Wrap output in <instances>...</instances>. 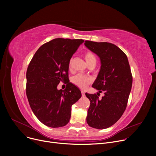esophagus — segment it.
Instances as JSON below:
<instances>
[{
	"instance_id": "1",
	"label": "esophagus",
	"mask_w": 156,
	"mask_h": 156,
	"mask_svg": "<svg viewBox=\"0 0 156 156\" xmlns=\"http://www.w3.org/2000/svg\"><path fill=\"white\" fill-rule=\"evenodd\" d=\"M81 95H82V97L85 96V93L84 91H81Z\"/></svg>"
}]
</instances>
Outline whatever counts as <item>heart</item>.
Segmentation results:
<instances>
[{
	"instance_id": "1",
	"label": "heart",
	"mask_w": 156,
	"mask_h": 156,
	"mask_svg": "<svg viewBox=\"0 0 156 156\" xmlns=\"http://www.w3.org/2000/svg\"><path fill=\"white\" fill-rule=\"evenodd\" d=\"M84 57L87 64L88 65V66L92 64H94V65L96 64V62H97L96 56L92 52L86 51L84 53ZM68 66L69 70L72 69V68H73L72 58H71L69 60ZM71 81L73 84H74L78 88H80V89H82V90H85L92 82V80L90 78L83 75H80V74L73 76L71 78Z\"/></svg>"
}]
</instances>
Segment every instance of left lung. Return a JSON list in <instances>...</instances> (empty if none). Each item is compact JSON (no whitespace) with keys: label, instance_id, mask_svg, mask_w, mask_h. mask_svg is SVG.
<instances>
[{"label":"left lung","instance_id":"1","mask_svg":"<svg viewBox=\"0 0 156 156\" xmlns=\"http://www.w3.org/2000/svg\"><path fill=\"white\" fill-rule=\"evenodd\" d=\"M85 46L100 57L101 68L92 87L105 95L85 94L90 101L87 122L97 129L108 128L119 119L128 104L133 77L126 55L111 43L85 40Z\"/></svg>","mask_w":156,"mask_h":156}]
</instances>
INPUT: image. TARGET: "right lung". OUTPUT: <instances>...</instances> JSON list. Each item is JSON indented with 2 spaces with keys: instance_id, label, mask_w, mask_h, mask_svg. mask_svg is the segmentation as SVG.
<instances>
[{
  "instance_id": "right-lung-1",
  "label": "right lung",
  "mask_w": 156,
  "mask_h": 156,
  "mask_svg": "<svg viewBox=\"0 0 156 156\" xmlns=\"http://www.w3.org/2000/svg\"><path fill=\"white\" fill-rule=\"evenodd\" d=\"M82 39L55 38L41 46L27 71L26 93L32 111L42 123L51 128L66 125L71 106L81 97L78 88L69 83L68 61ZM60 81L68 87L58 91Z\"/></svg>"
}]
</instances>
